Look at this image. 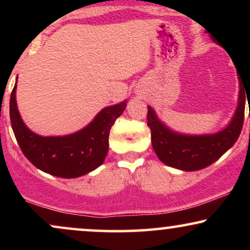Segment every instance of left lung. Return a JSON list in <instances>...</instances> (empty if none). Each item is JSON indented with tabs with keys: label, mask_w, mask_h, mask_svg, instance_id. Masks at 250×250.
Instances as JSON below:
<instances>
[{
	"label": "left lung",
	"mask_w": 250,
	"mask_h": 250,
	"mask_svg": "<svg viewBox=\"0 0 250 250\" xmlns=\"http://www.w3.org/2000/svg\"><path fill=\"white\" fill-rule=\"evenodd\" d=\"M246 90L240 83L239 100L234 116L226 128L214 134L188 135L174 131L159 119L148 105V127L151 131V145L165 165L185 171L203 169L219 160L239 139L245 120Z\"/></svg>",
	"instance_id": "left-lung-1"
}]
</instances>
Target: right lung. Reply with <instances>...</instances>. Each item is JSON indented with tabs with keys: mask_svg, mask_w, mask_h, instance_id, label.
<instances>
[{
	"mask_svg": "<svg viewBox=\"0 0 250 250\" xmlns=\"http://www.w3.org/2000/svg\"><path fill=\"white\" fill-rule=\"evenodd\" d=\"M16 87L15 84L10 95L11 128L22 153L36 168L57 177L75 179L95 170L104 162L109 131L125 111L127 101L103 108L93 121L76 133L41 136L31 131L20 115Z\"/></svg>",
	"mask_w": 250,
	"mask_h": 250,
	"instance_id": "right-lung-1",
	"label": "right lung"
}]
</instances>
